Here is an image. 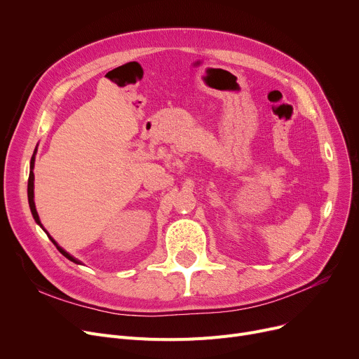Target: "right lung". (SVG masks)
Here are the masks:
<instances>
[{
	"label": "right lung",
	"mask_w": 359,
	"mask_h": 359,
	"mask_svg": "<svg viewBox=\"0 0 359 359\" xmlns=\"http://www.w3.org/2000/svg\"><path fill=\"white\" fill-rule=\"evenodd\" d=\"M34 154H36V149H34ZM34 154H33V157H32V160H30V175H29V183H27V198H29V205H30V211H32V215H33V218H34V221L41 225V227L43 229V225L41 224V219H39V215H37V211H36V206H34V192H33V189H34V175H33V167H34ZM43 231L48 234V231L43 229ZM48 237L52 240V243L55 244L56 246V249L60 250V253H62L68 260H71V262H74V263H81L79 259H75L74 256H71L68 252H65L61 246H58V243H56L49 234H48Z\"/></svg>",
	"instance_id": "right-lung-1"
}]
</instances>
